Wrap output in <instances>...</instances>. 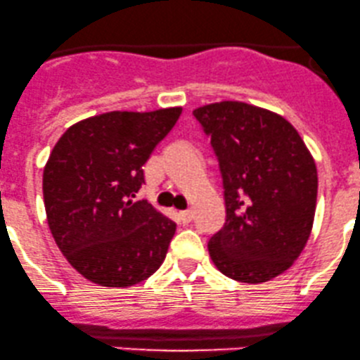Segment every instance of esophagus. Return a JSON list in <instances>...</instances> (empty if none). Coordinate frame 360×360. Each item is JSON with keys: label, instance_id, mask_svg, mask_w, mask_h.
Listing matches in <instances>:
<instances>
[{"label": "esophagus", "instance_id": "1", "mask_svg": "<svg viewBox=\"0 0 360 360\" xmlns=\"http://www.w3.org/2000/svg\"><path fill=\"white\" fill-rule=\"evenodd\" d=\"M180 219H181V223H185V225H187V223H191L192 219H194V211L192 210H185V211H180Z\"/></svg>", "mask_w": 360, "mask_h": 360}]
</instances>
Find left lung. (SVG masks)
I'll return each instance as SVG.
<instances>
[{
    "label": "left lung",
    "mask_w": 360,
    "mask_h": 360,
    "mask_svg": "<svg viewBox=\"0 0 360 360\" xmlns=\"http://www.w3.org/2000/svg\"><path fill=\"white\" fill-rule=\"evenodd\" d=\"M219 161L226 223L207 249L216 268L242 283L285 273L311 235L318 169L292 123L242 101L195 108Z\"/></svg>",
    "instance_id": "1"
}]
</instances>
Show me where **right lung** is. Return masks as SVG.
Wrapping results in <instances>:
<instances>
[{
  "label": "right lung",
  "instance_id": "1",
  "mask_svg": "<svg viewBox=\"0 0 360 360\" xmlns=\"http://www.w3.org/2000/svg\"><path fill=\"white\" fill-rule=\"evenodd\" d=\"M180 115V106L96 115L72 125L49 154L42 173L49 230L92 283L132 287L163 264L175 221L134 197L142 166Z\"/></svg>",
  "mask_w": 360,
  "mask_h": 360
}]
</instances>
